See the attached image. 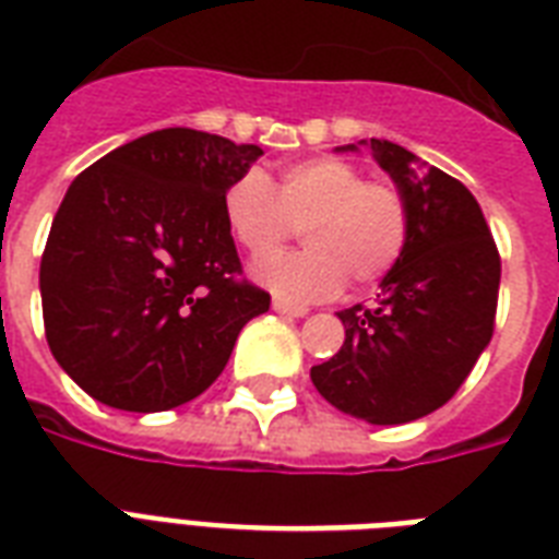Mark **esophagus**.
I'll return each mask as SVG.
<instances>
[{"label":"esophagus","instance_id":"1","mask_svg":"<svg viewBox=\"0 0 559 559\" xmlns=\"http://www.w3.org/2000/svg\"><path fill=\"white\" fill-rule=\"evenodd\" d=\"M274 311H280V314H288V318H306V314H309V309H306V306L288 302V300H283V297H274Z\"/></svg>","mask_w":559,"mask_h":559}]
</instances>
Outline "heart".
<instances>
[{
  "mask_svg": "<svg viewBox=\"0 0 559 559\" xmlns=\"http://www.w3.org/2000/svg\"><path fill=\"white\" fill-rule=\"evenodd\" d=\"M221 210L250 257H266L304 227L309 249L253 265L259 283L292 300H323L344 280L356 288L376 285L400 265L414 227L400 183L365 177L356 163L338 157L294 163L280 186L248 168L227 186Z\"/></svg>",
  "mask_w": 559,
  "mask_h": 559,
  "instance_id": "obj_1",
  "label": "heart"
}]
</instances>
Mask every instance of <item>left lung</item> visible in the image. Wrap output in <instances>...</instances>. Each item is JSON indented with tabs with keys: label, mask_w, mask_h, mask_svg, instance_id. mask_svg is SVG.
<instances>
[{
	"label": "left lung",
	"mask_w": 559,
	"mask_h": 559,
	"mask_svg": "<svg viewBox=\"0 0 559 559\" xmlns=\"http://www.w3.org/2000/svg\"><path fill=\"white\" fill-rule=\"evenodd\" d=\"M370 151L408 194V250L376 306L338 311L344 347L311 367V382L349 417L400 426L445 405L473 373L496 326L501 259L461 180L388 140H370Z\"/></svg>",
	"instance_id": "left-lung-1"
}]
</instances>
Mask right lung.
<instances>
[{
    "label": "right lung",
    "mask_w": 559,
    "mask_h": 559,
    "mask_svg": "<svg viewBox=\"0 0 559 559\" xmlns=\"http://www.w3.org/2000/svg\"><path fill=\"white\" fill-rule=\"evenodd\" d=\"M259 157V145L166 128L72 180L40 259L43 323L93 400L151 414L201 396L241 326L267 311L221 210Z\"/></svg>",
    "instance_id": "obj_1"
}]
</instances>
